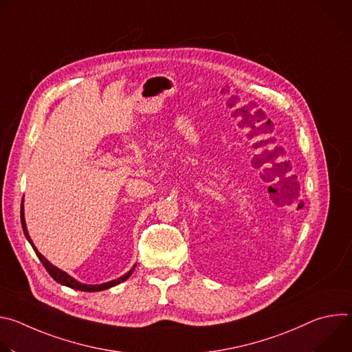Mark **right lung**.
<instances>
[{
	"label": "right lung",
	"mask_w": 352,
	"mask_h": 352,
	"mask_svg": "<svg viewBox=\"0 0 352 352\" xmlns=\"http://www.w3.org/2000/svg\"><path fill=\"white\" fill-rule=\"evenodd\" d=\"M21 223H22V228H23V234H25L26 239H28L29 243L32 245V248H33V250L36 252L37 258L40 259V262L43 263V266L45 267V270L48 272V274L52 276L57 283H60V284H63V285H67V287H69V288L79 289V291H85V292H96V291L109 289V288L116 287V285L124 283L125 280H128V278L131 277V274L133 273L135 267H136V265H133L132 269H131L128 273H125L124 276H121V277H118V278H116V280H113V281H109V283L94 284V285H91V284H83V283L75 280L74 277H71V276H69L68 273H65L64 270H61V269H58L57 266H54L53 263H50V262L38 252L37 248L34 246V243H33V241H32V238H30V235H29V232H28V227H26V221H25V212H23V200H22V206H21Z\"/></svg>",
	"instance_id": "1"
}]
</instances>
